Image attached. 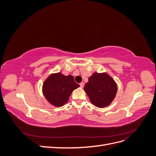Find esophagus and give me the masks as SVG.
Segmentation results:
<instances>
[{
	"label": "esophagus",
	"mask_w": 156,
	"mask_h": 156,
	"mask_svg": "<svg viewBox=\"0 0 156 156\" xmlns=\"http://www.w3.org/2000/svg\"><path fill=\"white\" fill-rule=\"evenodd\" d=\"M84 83H83V82H82V83H80V87H81V88H83V87H84Z\"/></svg>",
	"instance_id": "obj_1"
}]
</instances>
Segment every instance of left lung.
Masks as SVG:
<instances>
[{"instance_id":"left-lung-1","label":"left lung","mask_w":156,"mask_h":156,"mask_svg":"<svg viewBox=\"0 0 156 156\" xmlns=\"http://www.w3.org/2000/svg\"><path fill=\"white\" fill-rule=\"evenodd\" d=\"M84 90L92 104L99 108L111 105L116 97L118 87L115 81L107 73H94L88 78Z\"/></svg>"}]
</instances>
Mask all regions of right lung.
<instances>
[{"mask_svg":"<svg viewBox=\"0 0 156 156\" xmlns=\"http://www.w3.org/2000/svg\"><path fill=\"white\" fill-rule=\"evenodd\" d=\"M79 87L72 75L66 76L58 72L51 73L45 80L42 86V92L50 104L60 107L68 101L72 92Z\"/></svg>","mask_w":156,"mask_h":156,"instance_id":"obj_1","label":"right lung"}]
</instances>
